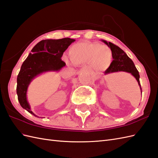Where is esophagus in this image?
Returning <instances> with one entry per match:
<instances>
[{
    "label": "esophagus",
    "mask_w": 158,
    "mask_h": 158,
    "mask_svg": "<svg viewBox=\"0 0 158 158\" xmlns=\"http://www.w3.org/2000/svg\"><path fill=\"white\" fill-rule=\"evenodd\" d=\"M88 68H87L86 67H84L82 68L81 69H80V72H87L88 71Z\"/></svg>",
    "instance_id": "34e87169"
}]
</instances>
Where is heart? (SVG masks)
<instances>
[{
  "mask_svg": "<svg viewBox=\"0 0 158 158\" xmlns=\"http://www.w3.org/2000/svg\"><path fill=\"white\" fill-rule=\"evenodd\" d=\"M69 55L73 64L80 65L89 63L91 67H94V64L99 66L108 65L112 59V51L110 47L90 42H83L73 45L69 51ZM65 61L69 64L66 58Z\"/></svg>",
  "mask_w": 158,
  "mask_h": 158,
  "instance_id": "b5f03b06",
  "label": "heart"
}]
</instances>
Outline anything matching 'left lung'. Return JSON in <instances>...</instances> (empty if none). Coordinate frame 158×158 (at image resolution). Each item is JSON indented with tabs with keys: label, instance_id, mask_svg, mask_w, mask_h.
Returning a JSON list of instances; mask_svg holds the SVG:
<instances>
[{
	"label": "left lung",
	"instance_id": "8db88e82",
	"mask_svg": "<svg viewBox=\"0 0 158 158\" xmlns=\"http://www.w3.org/2000/svg\"><path fill=\"white\" fill-rule=\"evenodd\" d=\"M101 41L103 42L105 44H107L111 48L112 51V58L114 59V61L110 64V67L105 72V73L108 74V73L118 72L130 73L136 78L142 94L141 86L139 81V73L138 70L136 69L134 63L131 60V59L128 57L123 50L121 49L120 47H118L116 45L110 43V42L108 43V42L104 40H101Z\"/></svg>",
	"mask_w": 158,
	"mask_h": 158
}]
</instances>
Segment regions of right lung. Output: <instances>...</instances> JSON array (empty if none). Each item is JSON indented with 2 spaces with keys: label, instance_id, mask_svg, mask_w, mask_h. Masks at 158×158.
<instances>
[{
  "label": "right lung",
  "instance_id": "obj_1",
  "mask_svg": "<svg viewBox=\"0 0 158 158\" xmlns=\"http://www.w3.org/2000/svg\"><path fill=\"white\" fill-rule=\"evenodd\" d=\"M76 40L69 38L62 39L43 40L31 49L23 61L17 78V94L18 101L24 110L34 116L38 117L31 110L27 101V92L31 81L44 73L59 72L65 67L61 60L64 52Z\"/></svg>",
  "mask_w": 158,
  "mask_h": 158
}]
</instances>
